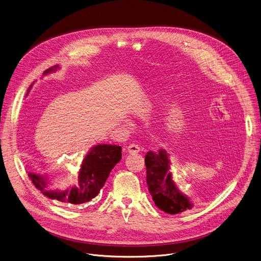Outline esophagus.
I'll use <instances>...</instances> for the list:
<instances>
[{
  "mask_svg": "<svg viewBox=\"0 0 261 261\" xmlns=\"http://www.w3.org/2000/svg\"><path fill=\"white\" fill-rule=\"evenodd\" d=\"M127 150H128L129 153H137V152L140 151V147H139V145H137L135 143H132L127 147Z\"/></svg>",
  "mask_w": 261,
  "mask_h": 261,
  "instance_id": "1",
  "label": "esophagus"
}]
</instances>
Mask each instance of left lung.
<instances>
[{
	"label": "left lung",
	"instance_id": "left-lung-1",
	"mask_svg": "<svg viewBox=\"0 0 261 261\" xmlns=\"http://www.w3.org/2000/svg\"><path fill=\"white\" fill-rule=\"evenodd\" d=\"M145 165L148 190L157 208L170 215L193 208V203L178 191L171 178L165 150L161 149L158 153L149 151L145 156Z\"/></svg>",
	"mask_w": 261,
	"mask_h": 261
}]
</instances>
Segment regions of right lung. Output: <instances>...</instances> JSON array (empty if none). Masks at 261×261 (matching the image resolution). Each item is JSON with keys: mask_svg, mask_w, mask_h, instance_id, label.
Segmentation results:
<instances>
[{"mask_svg": "<svg viewBox=\"0 0 261 261\" xmlns=\"http://www.w3.org/2000/svg\"><path fill=\"white\" fill-rule=\"evenodd\" d=\"M57 67L53 66L46 69L44 73H48ZM121 146L100 144L93 147L83 160L82 168L79 172V184L72 187L71 190L64 192L48 190L46 176L34 173H29L28 176L35 188L45 197L70 205H80L91 201L99 195L111 170L121 160Z\"/></svg>", "mask_w": 261, "mask_h": 261, "instance_id": "right-lung-1", "label": "right lung"}]
</instances>
